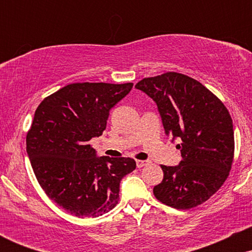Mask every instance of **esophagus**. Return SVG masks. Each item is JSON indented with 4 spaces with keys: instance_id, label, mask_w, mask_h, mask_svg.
Wrapping results in <instances>:
<instances>
[{
    "instance_id": "1",
    "label": "esophagus",
    "mask_w": 252,
    "mask_h": 252,
    "mask_svg": "<svg viewBox=\"0 0 252 252\" xmlns=\"http://www.w3.org/2000/svg\"><path fill=\"white\" fill-rule=\"evenodd\" d=\"M147 164V161H142V160H137L136 161V166H137V168H142Z\"/></svg>"
}]
</instances>
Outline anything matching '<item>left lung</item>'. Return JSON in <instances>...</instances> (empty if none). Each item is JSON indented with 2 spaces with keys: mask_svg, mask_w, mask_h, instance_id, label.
I'll return each mask as SVG.
<instances>
[{
  "mask_svg": "<svg viewBox=\"0 0 252 252\" xmlns=\"http://www.w3.org/2000/svg\"><path fill=\"white\" fill-rule=\"evenodd\" d=\"M158 105L167 136L178 141L182 160L163 166V180L153 189L162 204L176 210L198 206L221 187L235 152L227 109L209 89L185 74L167 72L135 85Z\"/></svg>",
  "mask_w": 252,
  "mask_h": 252,
  "instance_id": "obj_1",
  "label": "left lung"
}]
</instances>
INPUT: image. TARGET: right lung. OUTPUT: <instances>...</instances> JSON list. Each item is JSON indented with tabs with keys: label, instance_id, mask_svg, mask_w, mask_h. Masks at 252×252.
<instances>
[{
	"label": "right lung",
	"instance_id": "obj_1",
	"mask_svg": "<svg viewBox=\"0 0 252 252\" xmlns=\"http://www.w3.org/2000/svg\"><path fill=\"white\" fill-rule=\"evenodd\" d=\"M132 83H76L40 103L27 134V154L48 198L79 218L109 212L134 158L99 156L89 141L103 134L110 110Z\"/></svg>",
	"mask_w": 252,
	"mask_h": 252
}]
</instances>
